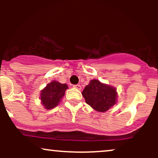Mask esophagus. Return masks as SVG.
I'll list each match as a JSON object with an SVG mask.
<instances>
[{"mask_svg":"<svg viewBox=\"0 0 158 158\" xmlns=\"http://www.w3.org/2000/svg\"><path fill=\"white\" fill-rule=\"evenodd\" d=\"M73 87L74 88H76V89H78V90H80L81 88V85H73Z\"/></svg>","mask_w":158,"mask_h":158,"instance_id":"34e87169","label":"esophagus"}]
</instances>
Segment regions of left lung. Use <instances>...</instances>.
Here are the masks:
<instances>
[{
  "label": "left lung",
  "instance_id": "obj_1",
  "mask_svg": "<svg viewBox=\"0 0 158 158\" xmlns=\"http://www.w3.org/2000/svg\"><path fill=\"white\" fill-rule=\"evenodd\" d=\"M81 94L87 104L94 110L105 112L115 104L117 94L113 87L94 79L85 86Z\"/></svg>",
  "mask_w": 158,
  "mask_h": 158
}]
</instances>
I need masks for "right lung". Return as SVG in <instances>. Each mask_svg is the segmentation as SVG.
Masks as SVG:
<instances>
[{"label": "right lung", "mask_w": 158, "mask_h": 158, "mask_svg": "<svg viewBox=\"0 0 158 158\" xmlns=\"http://www.w3.org/2000/svg\"><path fill=\"white\" fill-rule=\"evenodd\" d=\"M68 88L66 84H61L56 81H52L47 85L41 93V103L45 108L51 109L58 106Z\"/></svg>", "instance_id": "obj_1"}]
</instances>
